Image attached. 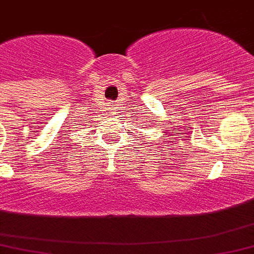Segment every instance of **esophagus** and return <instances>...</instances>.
Masks as SVG:
<instances>
[{"instance_id":"obj_1","label":"esophagus","mask_w":254,"mask_h":254,"mask_svg":"<svg viewBox=\"0 0 254 254\" xmlns=\"http://www.w3.org/2000/svg\"><path fill=\"white\" fill-rule=\"evenodd\" d=\"M115 108H116V107H114V104L110 103V107H108V110H110V114H114Z\"/></svg>"}]
</instances>
